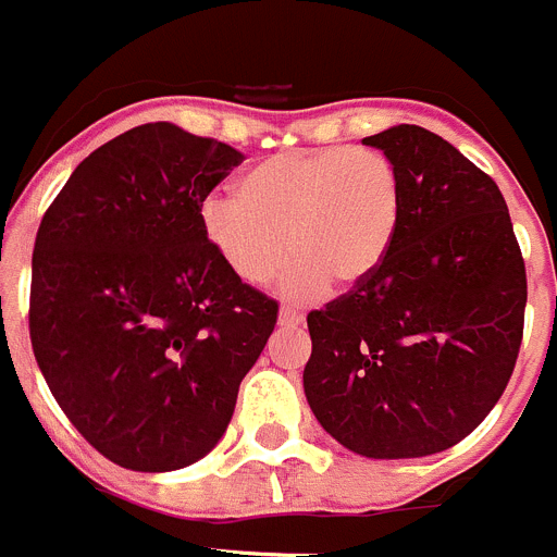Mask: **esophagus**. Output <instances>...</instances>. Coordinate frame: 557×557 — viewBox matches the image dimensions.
Masks as SVG:
<instances>
[{
	"label": "esophagus",
	"mask_w": 557,
	"mask_h": 557,
	"mask_svg": "<svg viewBox=\"0 0 557 557\" xmlns=\"http://www.w3.org/2000/svg\"><path fill=\"white\" fill-rule=\"evenodd\" d=\"M302 321H305V315L299 313V310H294V308L280 310V324H283V326H299Z\"/></svg>",
	"instance_id": "esophagus-1"
}]
</instances>
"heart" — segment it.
Wrapping results in <instances>:
<instances>
[{
    "instance_id": "obj_1",
    "label": "heart",
    "mask_w": 557,
    "mask_h": 557,
    "mask_svg": "<svg viewBox=\"0 0 557 557\" xmlns=\"http://www.w3.org/2000/svg\"><path fill=\"white\" fill-rule=\"evenodd\" d=\"M401 216L393 159L355 145L280 150L249 168L238 195L211 191L200 202L208 244L244 283L267 285L294 255L290 296L371 277L396 244Z\"/></svg>"
}]
</instances>
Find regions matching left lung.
Segmentation results:
<instances>
[{"label":"left lung","mask_w":557,"mask_h":557,"mask_svg":"<svg viewBox=\"0 0 557 557\" xmlns=\"http://www.w3.org/2000/svg\"><path fill=\"white\" fill-rule=\"evenodd\" d=\"M362 143L401 173V231L371 277L308 313L305 396L343 448L418 459L454 448L500 401L528 277L506 197L448 139L401 123Z\"/></svg>","instance_id":"left-lung-1"}]
</instances>
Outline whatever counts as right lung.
Wrapping results in <instances>:
<instances>
[{"label":"right lung","instance_id":"obj_1","mask_svg":"<svg viewBox=\"0 0 557 557\" xmlns=\"http://www.w3.org/2000/svg\"><path fill=\"white\" fill-rule=\"evenodd\" d=\"M242 161L145 123L92 150L40 220L35 360L76 431L126 470H181L214 448L277 324V302L200 225L202 197Z\"/></svg>","mask_w":557,"mask_h":557}]
</instances>
